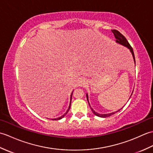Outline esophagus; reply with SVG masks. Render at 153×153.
Here are the masks:
<instances>
[{
  "instance_id": "obj_1",
  "label": "esophagus",
  "mask_w": 153,
  "mask_h": 153,
  "mask_svg": "<svg viewBox=\"0 0 153 153\" xmlns=\"http://www.w3.org/2000/svg\"><path fill=\"white\" fill-rule=\"evenodd\" d=\"M86 83V82H85V79H81L80 80V82H79V86H83L84 85H85V84Z\"/></svg>"
}]
</instances>
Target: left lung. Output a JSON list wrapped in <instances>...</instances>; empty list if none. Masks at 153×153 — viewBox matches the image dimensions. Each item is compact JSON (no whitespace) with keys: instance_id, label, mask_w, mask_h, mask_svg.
<instances>
[{"instance_id":"left-lung-1","label":"left lung","mask_w":153,"mask_h":153,"mask_svg":"<svg viewBox=\"0 0 153 153\" xmlns=\"http://www.w3.org/2000/svg\"><path fill=\"white\" fill-rule=\"evenodd\" d=\"M112 33H114V35L115 38L116 39V42H117V43L121 44V45H123V46H125L126 47H128V48H129V50H130V51L131 52V53L133 54V56H134V59L135 63V56H134V51H133V48H132L131 45H129V43H128V40H127L126 39V37L123 36V35L121 33H120V32H119L118 31H117L116 30H112ZM131 95H132V94H131ZM87 100H88V96H87ZM88 102H89V100H88ZM89 106H90V105H89ZM90 107H91V106H90ZM91 108L93 112L95 114L96 116H99V117H101V118H106V117H108V116H112L113 114H114L116 112L120 111V110H118V111H116L115 112H112V113H110V114H98L97 112H95V111H94V110L92 109L91 107Z\"/></svg>"}]
</instances>
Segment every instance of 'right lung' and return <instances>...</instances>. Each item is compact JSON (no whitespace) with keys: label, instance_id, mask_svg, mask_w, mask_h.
I'll return each instance as SVG.
<instances>
[{"label":"right lung","instance_id":"right-lung-1","mask_svg":"<svg viewBox=\"0 0 153 153\" xmlns=\"http://www.w3.org/2000/svg\"><path fill=\"white\" fill-rule=\"evenodd\" d=\"M72 93H71V96H72ZM70 106H71V102H70V106H69V108H68V110L66 111V112L63 115V116H60V118H55V119H53V120H60L61 118H64V116L68 112V111H69V110H70Z\"/></svg>","mask_w":153,"mask_h":153}]
</instances>
